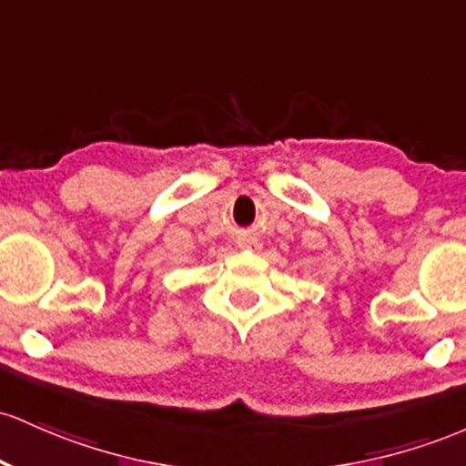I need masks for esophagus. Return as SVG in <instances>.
Masks as SVG:
<instances>
[{
    "label": "esophagus",
    "mask_w": 466,
    "mask_h": 466,
    "mask_svg": "<svg viewBox=\"0 0 466 466\" xmlns=\"http://www.w3.org/2000/svg\"><path fill=\"white\" fill-rule=\"evenodd\" d=\"M238 244H239V248H244V250H258L261 247L258 238H242Z\"/></svg>",
    "instance_id": "34e87169"
}]
</instances>
